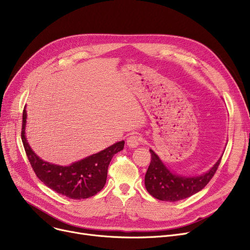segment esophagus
Returning a JSON list of instances; mask_svg holds the SVG:
<instances>
[{"label":"esophagus","mask_w":250,"mask_h":250,"mask_svg":"<svg viewBox=\"0 0 250 250\" xmlns=\"http://www.w3.org/2000/svg\"><path fill=\"white\" fill-rule=\"evenodd\" d=\"M141 142H142V138L137 134H132L126 139L127 146L130 148H136Z\"/></svg>","instance_id":"esophagus-1"}]
</instances>
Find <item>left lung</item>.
Masks as SVG:
<instances>
[{"label": "left lung", "mask_w": 250, "mask_h": 250, "mask_svg": "<svg viewBox=\"0 0 250 250\" xmlns=\"http://www.w3.org/2000/svg\"><path fill=\"white\" fill-rule=\"evenodd\" d=\"M150 153L151 162L145 175V187L155 199L165 202H177L202 190L213 178L222 158L207 173L196 177H186L172 173L158 155L153 150H150Z\"/></svg>", "instance_id": "1"}]
</instances>
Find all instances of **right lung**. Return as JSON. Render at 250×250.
<instances>
[{
  "instance_id": "obj_1",
  "label": "right lung",
  "mask_w": 250,
  "mask_h": 250,
  "mask_svg": "<svg viewBox=\"0 0 250 250\" xmlns=\"http://www.w3.org/2000/svg\"><path fill=\"white\" fill-rule=\"evenodd\" d=\"M21 139L30 165L36 176L46 187L69 199L82 200L95 195L105 186L108 165L114 154L124 149L125 142L93 154L70 166H60L42 160L29 147L25 138L26 110H23Z\"/></svg>"
}]
</instances>
